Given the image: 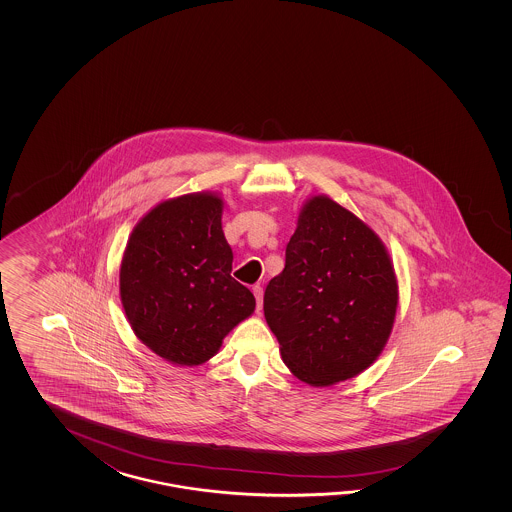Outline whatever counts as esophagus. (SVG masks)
Here are the masks:
<instances>
[{
	"mask_svg": "<svg viewBox=\"0 0 512 512\" xmlns=\"http://www.w3.org/2000/svg\"><path fill=\"white\" fill-rule=\"evenodd\" d=\"M252 293H254V296H256V311L260 313L261 296H263V289H261L260 285H254V287H252Z\"/></svg>",
	"mask_w": 512,
	"mask_h": 512,
	"instance_id": "esophagus-1",
	"label": "esophagus"
}]
</instances>
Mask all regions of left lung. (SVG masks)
Returning a JSON list of instances; mask_svg holds the SVG:
<instances>
[{
    "mask_svg": "<svg viewBox=\"0 0 512 512\" xmlns=\"http://www.w3.org/2000/svg\"><path fill=\"white\" fill-rule=\"evenodd\" d=\"M397 280L381 238L326 196L305 203L263 311L294 377L331 386L370 368L392 333Z\"/></svg>",
    "mask_w": 512,
    "mask_h": 512,
    "instance_id": "left-lung-1",
    "label": "left lung"
}]
</instances>
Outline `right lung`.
I'll use <instances>...</instances> for the list:
<instances>
[{
  "mask_svg": "<svg viewBox=\"0 0 512 512\" xmlns=\"http://www.w3.org/2000/svg\"><path fill=\"white\" fill-rule=\"evenodd\" d=\"M221 214V197L208 192L168 199L137 223L124 251L120 300L131 329L172 364L212 359L256 305L230 276Z\"/></svg>",
  "mask_w": 512,
  "mask_h": 512,
  "instance_id": "1",
  "label": "right lung"
}]
</instances>
